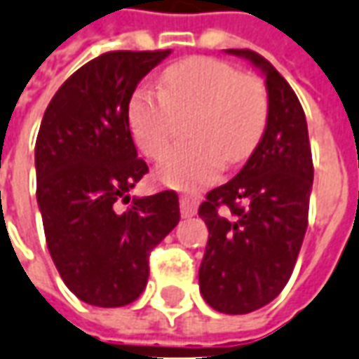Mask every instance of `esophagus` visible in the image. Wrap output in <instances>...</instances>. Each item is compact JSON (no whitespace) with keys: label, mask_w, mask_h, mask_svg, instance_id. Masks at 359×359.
<instances>
[{"label":"esophagus","mask_w":359,"mask_h":359,"mask_svg":"<svg viewBox=\"0 0 359 359\" xmlns=\"http://www.w3.org/2000/svg\"><path fill=\"white\" fill-rule=\"evenodd\" d=\"M180 209H182V217L184 219L194 217L195 212H197V199L191 197V195H182L180 197Z\"/></svg>","instance_id":"esophagus-1"}]
</instances>
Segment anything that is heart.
<instances>
[{
    "mask_svg": "<svg viewBox=\"0 0 359 359\" xmlns=\"http://www.w3.org/2000/svg\"><path fill=\"white\" fill-rule=\"evenodd\" d=\"M191 144L174 148L156 177L175 189L215 182L224 164H241L258 147L268 121V95L254 78L226 62L195 56L162 74V88L142 83L127 103V123L140 152L160 158L172 142L174 113L195 111Z\"/></svg>",
    "mask_w": 359,
    "mask_h": 359,
    "instance_id": "obj_1",
    "label": "heart"
}]
</instances>
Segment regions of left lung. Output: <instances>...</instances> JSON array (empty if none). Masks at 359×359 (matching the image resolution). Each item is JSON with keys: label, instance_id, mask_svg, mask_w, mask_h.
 <instances>
[{"label": "left lung", "instance_id": "obj_1", "mask_svg": "<svg viewBox=\"0 0 359 359\" xmlns=\"http://www.w3.org/2000/svg\"><path fill=\"white\" fill-rule=\"evenodd\" d=\"M224 52L264 74L268 121L241 172L199 207L209 229L199 291L215 311L246 315L278 297L295 268L307 231L313 158L307 118L285 78L258 52Z\"/></svg>", "mask_w": 359, "mask_h": 359}]
</instances>
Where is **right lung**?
Masks as SVG:
<instances>
[{
	"label": "right lung",
	"mask_w": 359,
	"mask_h": 359,
	"mask_svg": "<svg viewBox=\"0 0 359 359\" xmlns=\"http://www.w3.org/2000/svg\"><path fill=\"white\" fill-rule=\"evenodd\" d=\"M172 50L105 52L74 72L44 111L34 144L36 203L62 281L93 307L144 291L150 250L180 222L177 194L128 191L148 172L127 123L140 80ZM131 201L127 212L118 201Z\"/></svg>",
	"instance_id": "add662e5"
}]
</instances>
